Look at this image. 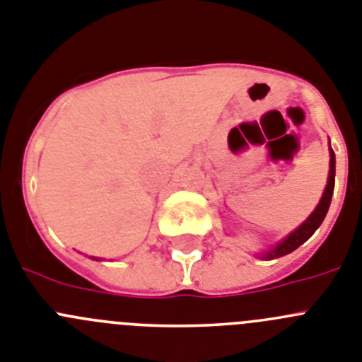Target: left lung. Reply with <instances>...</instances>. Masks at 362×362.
Listing matches in <instances>:
<instances>
[{
	"mask_svg": "<svg viewBox=\"0 0 362 362\" xmlns=\"http://www.w3.org/2000/svg\"><path fill=\"white\" fill-rule=\"evenodd\" d=\"M334 184H335V155H334V149L330 148V173H328V182H327V187H325V193L321 202L317 204L314 213L307 218V220L303 221L301 226L291 233L288 236L283 240L281 243L274 247V249H270L269 252L263 254V258L267 259H274V258H281L285 254L292 252V250L298 249L301 243H305L312 234L317 230V227L323 223L325 216L328 213V207H330V202H332V194H334Z\"/></svg>",
	"mask_w": 362,
	"mask_h": 362,
	"instance_id": "obj_1",
	"label": "left lung"
}]
</instances>
